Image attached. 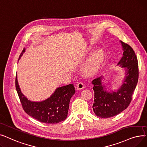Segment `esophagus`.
<instances>
[{"mask_svg": "<svg viewBox=\"0 0 147 147\" xmlns=\"http://www.w3.org/2000/svg\"><path fill=\"white\" fill-rule=\"evenodd\" d=\"M84 88V84L82 82H79L77 84V89L78 90H82Z\"/></svg>", "mask_w": 147, "mask_h": 147, "instance_id": "esophagus-1", "label": "esophagus"}]
</instances>
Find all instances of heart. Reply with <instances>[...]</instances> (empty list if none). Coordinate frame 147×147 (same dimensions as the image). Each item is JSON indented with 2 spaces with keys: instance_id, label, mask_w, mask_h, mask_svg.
Segmentation results:
<instances>
[{
  "instance_id": "1",
  "label": "heart",
  "mask_w": 147,
  "mask_h": 147,
  "mask_svg": "<svg viewBox=\"0 0 147 147\" xmlns=\"http://www.w3.org/2000/svg\"><path fill=\"white\" fill-rule=\"evenodd\" d=\"M103 58V52L102 50L96 51L93 55L87 67L85 70V72L87 74L93 73L102 61Z\"/></svg>"
}]
</instances>
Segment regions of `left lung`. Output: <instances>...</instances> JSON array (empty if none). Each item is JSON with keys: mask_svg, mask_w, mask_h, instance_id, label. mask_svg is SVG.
Wrapping results in <instances>:
<instances>
[{"mask_svg": "<svg viewBox=\"0 0 147 147\" xmlns=\"http://www.w3.org/2000/svg\"><path fill=\"white\" fill-rule=\"evenodd\" d=\"M123 56L118 63L125 69V78L123 85L117 92H107L102 85V77L94 79V99L93 109L94 114L100 118H106L119 114L126 109L132 99V94L137 85L139 77L138 63L133 48L121 41Z\"/></svg>", "mask_w": 147, "mask_h": 147, "instance_id": "1", "label": "left lung"}]
</instances>
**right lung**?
Here are the masks:
<instances>
[{
    "label": "right lung",
    "instance_id": "right-lung-1",
    "mask_svg": "<svg viewBox=\"0 0 147 147\" xmlns=\"http://www.w3.org/2000/svg\"><path fill=\"white\" fill-rule=\"evenodd\" d=\"M24 51L25 49L24 48L19 59ZM16 87L24 111L34 119L47 124H56L66 119L67 116L70 100L75 93L74 86L72 84H70L57 88L50 97L47 100L35 102L28 100L21 92L17 75Z\"/></svg>",
    "mask_w": 147,
    "mask_h": 147
}]
</instances>
